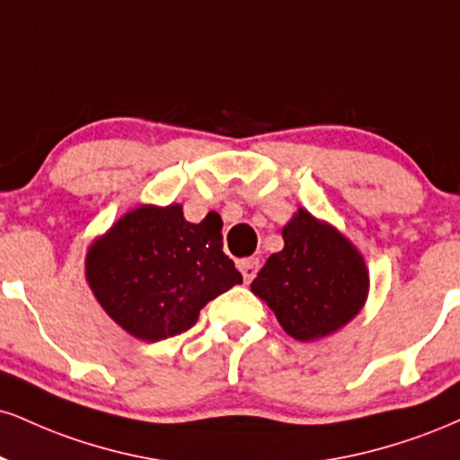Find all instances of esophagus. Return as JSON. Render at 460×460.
Segmentation results:
<instances>
[{
    "instance_id": "34e87169",
    "label": "esophagus",
    "mask_w": 460,
    "mask_h": 460,
    "mask_svg": "<svg viewBox=\"0 0 460 460\" xmlns=\"http://www.w3.org/2000/svg\"><path fill=\"white\" fill-rule=\"evenodd\" d=\"M237 268H240L242 276H244V283H251V280H252L254 276H257V272H259V259H254V257L244 259V261L237 263Z\"/></svg>"
}]
</instances>
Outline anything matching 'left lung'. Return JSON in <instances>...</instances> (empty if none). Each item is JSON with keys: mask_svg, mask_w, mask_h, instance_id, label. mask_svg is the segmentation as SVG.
<instances>
[{"mask_svg": "<svg viewBox=\"0 0 460 460\" xmlns=\"http://www.w3.org/2000/svg\"><path fill=\"white\" fill-rule=\"evenodd\" d=\"M285 248L265 261L252 280L287 334L314 341L356 317L367 300L364 259L330 225L300 209L283 229Z\"/></svg>", "mask_w": 460, "mask_h": 460, "instance_id": "8db88e82", "label": "left lung"}]
</instances>
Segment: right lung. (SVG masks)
<instances>
[{
  "mask_svg": "<svg viewBox=\"0 0 460 460\" xmlns=\"http://www.w3.org/2000/svg\"><path fill=\"white\" fill-rule=\"evenodd\" d=\"M87 283L109 317L141 341L195 325L199 311L242 283L223 252V223H188L180 206H141L87 252Z\"/></svg>",
  "mask_w": 460,
  "mask_h": 460,
  "instance_id": "1",
  "label": "right lung"
}]
</instances>
